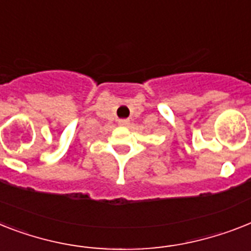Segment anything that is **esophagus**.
I'll return each mask as SVG.
<instances>
[{
  "label": "esophagus",
  "mask_w": 251,
  "mask_h": 251,
  "mask_svg": "<svg viewBox=\"0 0 251 251\" xmlns=\"http://www.w3.org/2000/svg\"><path fill=\"white\" fill-rule=\"evenodd\" d=\"M130 124V121L127 119H120L119 120V125L121 126H127Z\"/></svg>",
  "instance_id": "34e87169"
}]
</instances>
